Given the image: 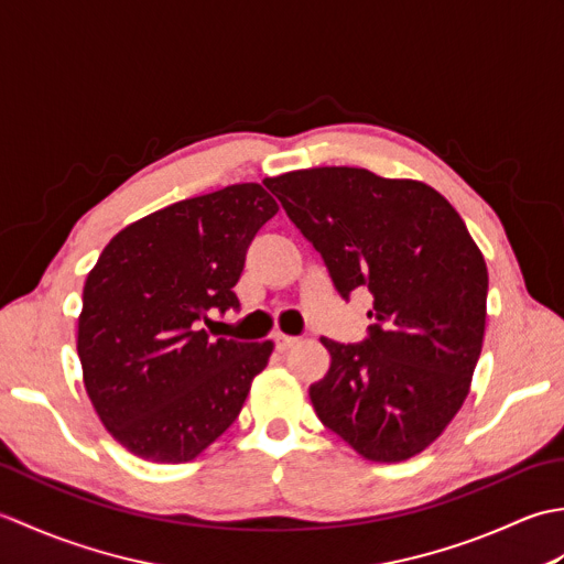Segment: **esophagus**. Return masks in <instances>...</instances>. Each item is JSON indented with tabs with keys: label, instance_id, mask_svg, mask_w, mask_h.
I'll return each mask as SVG.
<instances>
[{
	"label": "esophagus",
	"instance_id": "esophagus-1",
	"mask_svg": "<svg viewBox=\"0 0 564 564\" xmlns=\"http://www.w3.org/2000/svg\"><path fill=\"white\" fill-rule=\"evenodd\" d=\"M273 344H275V351H289L291 346H295V344H297V339H295V337H291V334H281V332H275V334H273Z\"/></svg>",
	"mask_w": 564,
	"mask_h": 564
}]
</instances>
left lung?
Masks as SVG:
<instances>
[{
	"instance_id": "obj_1",
	"label": "left lung",
	"mask_w": 564,
	"mask_h": 564,
	"mask_svg": "<svg viewBox=\"0 0 564 564\" xmlns=\"http://www.w3.org/2000/svg\"><path fill=\"white\" fill-rule=\"evenodd\" d=\"M263 184L344 301L373 295L364 341L322 339L332 364L310 386L319 422L368 460L422 453L458 414L482 351L487 267L460 215L422 182L356 166Z\"/></svg>"
}]
</instances>
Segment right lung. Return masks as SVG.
I'll list each match as a JSON object with an SVG mask.
<instances>
[{"mask_svg": "<svg viewBox=\"0 0 564 564\" xmlns=\"http://www.w3.org/2000/svg\"><path fill=\"white\" fill-rule=\"evenodd\" d=\"M279 213L259 184L178 200L118 232L84 283L77 354L111 436L138 458L186 463L230 429L271 341L210 339L239 310L251 239Z\"/></svg>", "mask_w": 564, "mask_h": 564, "instance_id": "add662e5", "label": "right lung"}]
</instances>
